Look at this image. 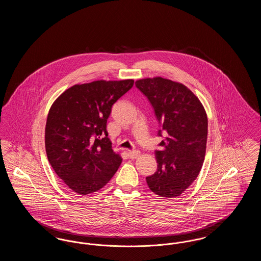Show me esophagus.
<instances>
[{
    "instance_id": "obj_1",
    "label": "esophagus",
    "mask_w": 261,
    "mask_h": 261,
    "mask_svg": "<svg viewBox=\"0 0 261 261\" xmlns=\"http://www.w3.org/2000/svg\"><path fill=\"white\" fill-rule=\"evenodd\" d=\"M128 155L131 160H136L137 158L140 155L139 150H128Z\"/></svg>"
}]
</instances>
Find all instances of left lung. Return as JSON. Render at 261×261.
I'll return each mask as SVG.
<instances>
[{"label":"left lung","mask_w":261,"mask_h":261,"mask_svg":"<svg viewBox=\"0 0 261 261\" xmlns=\"http://www.w3.org/2000/svg\"><path fill=\"white\" fill-rule=\"evenodd\" d=\"M136 87L149 99L165 140L155 151L158 170L146 178L151 192L170 199L197 179L205 156L207 115L199 98L184 84L160 76L143 78ZM162 130L158 135L162 136Z\"/></svg>","instance_id":"8db88e82"}]
</instances>
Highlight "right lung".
<instances>
[{"label": "right lung", "mask_w": 261, "mask_h": 261, "mask_svg": "<svg viewBox=\"0 0 261 261\" xmlns=\"http://www.w3.org/2000/svg\"><path fill=\"white\" fill-rule=\"evenodd\" d=\"M133 84V79L76 84L53 102L45 129L46 152L55 172L75 193L99 191L121 164L108 138L107 120L112 105Z\"/></svg>", "instance_id": "right-lung-1"}]
</instances>
